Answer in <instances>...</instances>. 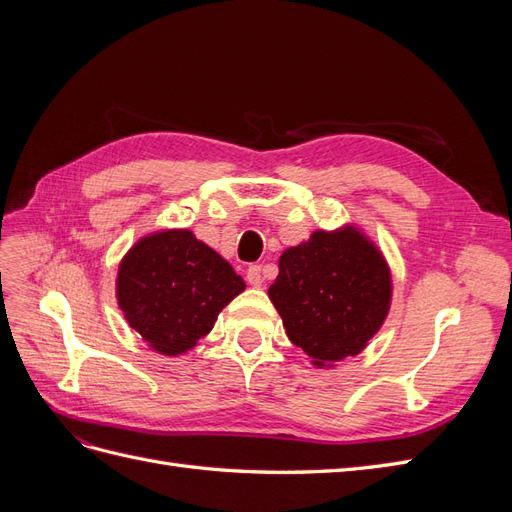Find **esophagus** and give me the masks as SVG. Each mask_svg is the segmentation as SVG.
Returning <instances> with one entry per match:
<instances>
[{
  "label": "esophagus",
  "mask_w": 512,
  "mask_h": 512,
  "mask_svg": "<svg viewBox=\"0 0 512 512\" xmlns=\"http://www.w3.org/2000/svg\"><path fill=\"white\" fill-rule=\"evenodd\" d=\"M245 277H247V282H250L252 286L260 288L262 282H265V275H262V265H252L250 269H247Z\"/></svg>",
  "instance_id": "34e87169"
}]
</instances>
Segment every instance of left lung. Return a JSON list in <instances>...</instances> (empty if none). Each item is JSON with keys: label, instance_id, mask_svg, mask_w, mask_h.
Wrapping results in <instances>:
<instances>
[{"label": "left lung", "instance_id": "1", "mask_svg": "<svg viewBox=\"0 0 512 512\" xmlns=\"http://www.w3.org/2000/svg\"><path fill=\"white\" fill-rule=\"evenodd\" d=\"M391 294L389 265L356 226L316 230L288 247L269 288L288 339L316 367L359 354L380 331Z\"/></svg>", "mask_w": 512, "mask_h": 512}]
</instances>
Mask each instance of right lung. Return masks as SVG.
I'll return each instance as SVG.
<instances>
[{
    "label": "right lung",
    "mask_w": 512,
    "mask_h": 512,
    "mask_svg": "<svg viewBox=\"0 0 512 512\" xmlns=\"http://www.w3.org/2000/svg\"><path fill=\"white\" fill-rule=\"evenodd\" d=\"M245 290L243 277L188 228L151 232L121 258L117 303L149 348L179 356Z\"/></svg>",
    "instance_id": "obj_1"
}]
</instances>
